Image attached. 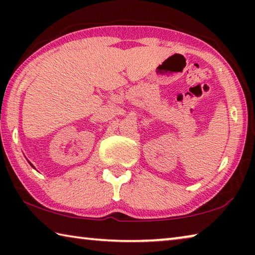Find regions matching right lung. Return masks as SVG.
I'll list each match as a JSON object with an SVG mask.
<instances>
[{
	"mask_svg": "<svg viewBox=\"0 0 255 255\" xmlns=\"http://www.w3.org/2000/svg\"><path fill=\"white\" fill-rule=\"evenodd\" d=\"M29 163H30V162H29ZM30 165H31V166H32V167H33V169H34V166H33V165H32V164H31V163H30Z\"/></svg>",
	"mask_w": 255,
	"mask_h": 255,
	"instance_id": "add662e5",
	"label": "right lung"
}]
</instances>
